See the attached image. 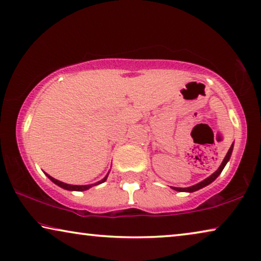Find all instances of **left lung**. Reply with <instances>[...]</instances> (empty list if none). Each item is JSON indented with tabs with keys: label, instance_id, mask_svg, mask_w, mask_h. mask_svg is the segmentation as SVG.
Segmentation results:
<instances>
[{
	"label": "left lung",
	"instance_id": "1",
	"mask_svg": "<svg viewBox=\"0 0 261 261\" xmlns=\"http://www.w3.org/2000/svg\"><path fill=\"white\" fill-rule=\"evenodd\" d=\"M233 146H234V143L232 145H230V148L228 150V152H227V155L225 156V159H223L222 163L220 164V167L218 170H216L215 172H213V174L209 176V177H207L205 179H203V181H201L200 183H197V185H194L192 187H187V188H177V187H172V189L176 190V192H187V193H193V192H196V190H199L201 188H203V187L211 185V183L213 181H215L216 177L221 174V171L223 170V168H225V166L227 163H228V161L230 159V156H232V151H233Z\"/></svg>",
	"mask_w": 261,
	"mask_h": 261
}]
</instances>
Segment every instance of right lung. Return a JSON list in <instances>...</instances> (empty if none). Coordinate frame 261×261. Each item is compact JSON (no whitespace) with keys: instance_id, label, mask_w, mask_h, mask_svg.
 <instances>
[{"instance_id":"add662e5","label":"right lung","mask_w":261,"mask_h":261,"mask_svg":"<svg viewBox=\"0 0 261 261\" xmlns=\"http://www.w3.org/2000/svg\"><path fill=\"white\" fill-rule=\"evenodd\" d=\"M45 174H46V172H45ZM46 176H47V177H48V178L50 179V181H52L53 183H56L57 186L61 187V188H64V189H66V190H72V192H84V190L90 189L91 187H93V186H98V185H100V183L105 182V181H106V178H108V176H109V172H108V175H106L104 178L100 179V181L95 182V183H93V185H85V186L67 185V183H64V182H61V181H58V179H56L54 177H52V176H49L48 174H46Z\"/></svg>"}]
</instances>
